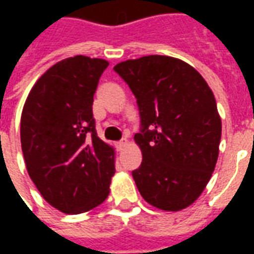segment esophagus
Instances as JSON below:
<instances>
[{
    "label": "esophagus",
    "instance_id": "34e87169",
    "mask_svg": "<svg viewBox=\"0 0 254 254\" xmlns=\"http://www.w3.org/2000/svg\"><path fill=\"white\" fill-rule=\"evenodd\" d=\"M125 145H127V140H121V141L117 143V149H118V151H122Z\"/></svg>",
    "mask_w": 254,
    "mask_h": 254
}]
</instances>
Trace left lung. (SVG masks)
Returning a JSON list of instances; mask_svg holds the SVG:
<instances>
[{"mask_svg":"<svg viewBox=\"0 0 254 254\" xmlns=\"http://www.w3.org/2000/svg\"><path fill=\"white\" fill-rule=\"evenodd\" d=\"M137 99L143 162L132 173L140 194L167 212L200 197L219 156L222 120L216 100L196 69L167 56H145L114 66Z\"/></svg>","mask_w":254,"mask_h":254,"instance_id":"1","label":"left lung"}]
</instances>
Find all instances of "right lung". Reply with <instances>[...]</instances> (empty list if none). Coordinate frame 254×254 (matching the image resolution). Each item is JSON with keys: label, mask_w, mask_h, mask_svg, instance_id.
<instances>
[{"label": "right lung", "mask_w": 254, "mask_h": 254, "mask_svg": "<svg viewBox=\"0 0 254 254\" xmlns=\"http://www.w3.org/2000/svg\"><path fill=\"white\" fill-rule=\"evenodd\" d=\"M107 66L102 58H65L36 80L23 107L20 140L28 176L64 213L88 212L110 193L116 152L98 137L92 116Z\"/></svg>", "instance_id": "right-lung-1"}]
</instances>
